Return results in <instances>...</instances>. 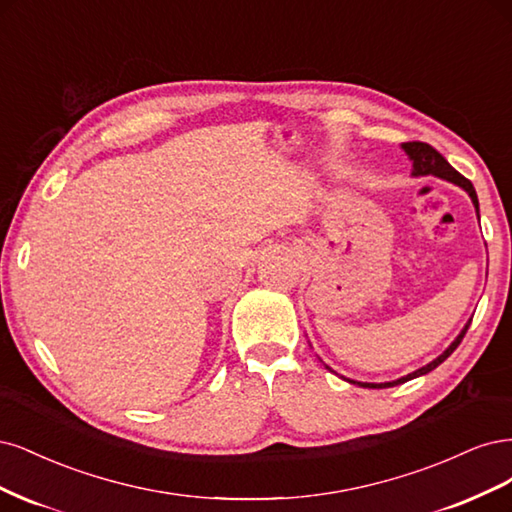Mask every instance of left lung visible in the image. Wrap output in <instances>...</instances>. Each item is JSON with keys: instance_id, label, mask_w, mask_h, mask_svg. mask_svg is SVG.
Returning <instances> with one entry per match:
<instances>
[{"instance_id": "8db88e82", "label": "left lung", "mask_w": 512, "mask_h": 512, "mask_svg": "<svg viewBox=\"0 0 512 512\" xmlns=\"http://www.w3.org/2000/svg\"><path fill=\"white\" fill-rule=\"evenodd\" d=\"M402 148H404V153L408 155V159L412 161V176H438V178H442V180H449V183L461 187V189H464V191L470 195V200H472V204H474V208H476V214H478V197H476V191H474L472 183H470L468 178L461 176V174L451 166V163L436 151L434 146L425 144V142H404ZM478 219H481V217H478ZM470 323H472V319L466 323L464 329H461L459 336L449 344L447 351H444L442 355H438V357H436L434 361H430V364H427V366L415 370L412 374H406V376L398 378V381H391V383H357V381H351V378H344V381H349V383L359 385V387H368V389H385V387H395V385L410 381V378H417V376H423V374H427V372H432L434 368H438V366L442 364V361L447 359V357L457 349L459 342L464 340ZM325 368H327L329 372H334L329 366H325Z\"/></svg>"}]
</instances>
